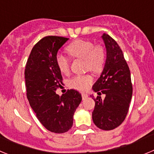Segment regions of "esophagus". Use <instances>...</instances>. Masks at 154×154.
<instances>
[{"mask_svg":"<svg viewBox=\"0 0 154 154\" xmlns=\"http://www.w3.org/2000/svg\"><path fill=\"white\" fill-rule=\"evenodd\" d=\"M87 97H88V95L86 93H82V99H86Z\"/></svg>","mask_w":154,"mask_h":154,"instance_id":"obj_1","label":"esophagus"}]
</instances>
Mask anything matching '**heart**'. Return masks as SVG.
<instances>
[{
	"instance_id": "1",
	"label": "heart",
	"mask_w": 154,
	"mask_h": 154,
	"mask_svg": "<svg viewBox=\"0 0 154 154\" xmlns=\"http://www.w3.org/2000/svg\"><path fill=\"white\" fill-rule=\"evenodd\" d=\"M66 51L72 58L84 59L86 70L100 73L104 68L106 53L102 45H95L88 40H75L67 46ZM56 64L63 74H67L70 70V60L65 55H57ZM92 82L93 79L90 75H79L71 79L69 85L76 90L85 91L92 85Z\"/></svg>"
}]
</instances>
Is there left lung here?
Listing matches in <instances>:
<instances>
[{"label": "left lung", "mask_w": 154, "mask_h": 154, "mask_svg": "<svg viewBox=\"0 0 154 154\" xmlns=\"http://www.w3.org/2000/svg\"><path fill=\"white\" fill-rule=\"evenodd\" d=\"M106 48V60L103 72L92 86L95 92L106 94L95 99L92 120L97 127L111 130L123 123L129 111L133 94L130 71L122 49L112 38L103 34Z\"/></svg>", "instance_id": "8db88e82"}]
</instances>
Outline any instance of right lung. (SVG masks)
Here are the masks:
<instances>
[{
    "label": "right lung",
    "mask_w": 154,
    "mask_h": 154,
    "mask_svg": "<svg viewBox=\"0 0 154 154\" xmlns=\"http://www.w3.org/2000/svg\"><path fill=\"white\" fill-rule=\"evenodd\" d=\"M67 38L46 36L35 44L24 70L27 98L36 116L48 130L55 133L69 131L73 115L82 101L81 94L74 89L59 96L62 76L56 64L58 49Z\"/></svg>",
    "instance_id": "1"
}]
</instances>
